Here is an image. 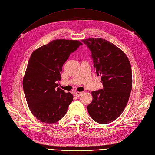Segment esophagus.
I'll return each instance as SVG.
<instances>
[{
	"label": "esophagus",
	"instance_id": "1",
	"mask_svg": "<svg viewBox=\"0 0 155 155\" xmlns=\"http://www.w3.org/2000/svg\"><path fill=\"white\" fill-rule=\"evenodd\" d=\"M82 94V92H76V93H75V95H76V96L77 97H80Z\"/></svg>",
	"mask_w": 155,
	"mask_h": 155
}]
</instances>
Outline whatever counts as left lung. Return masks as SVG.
Listing matches in <instances>:
<instances>
[{
	"label": "left lung",
	"instance_id": "1",
	"mask_svg": "<svg viewBox=\"0 0 155 155\" xmlns=\"http://www.w3.org/2000/svg\"><path fill=\"white\" fill-rule=\"evenodd\" d=\"M91 52L97 76L103 88L92 91L93 101L87 106L90 117L100 124L110 123L123 112L132 88L130 61L120 48L101 38L82 40Z\"/></svg>",
	"mask_w": 155,
	"mask_h": 155
}]
</instances>
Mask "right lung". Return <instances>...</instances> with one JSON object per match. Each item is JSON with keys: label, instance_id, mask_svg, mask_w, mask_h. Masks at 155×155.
Instances as JSON below:
<instances>
[{"label": "right lung", "instance_id": "obj_1", "mask_svg": "<svg viewBox=\"0 0 155 155\" xmlns=\"http://www.w3.org/2000/svg\"><path fill=\"white\" fill-rule=\"evenodd\" d=\"M82 45L78 40H54L31 55L23 79L28 107L37 119L52 124L66 114L73 96L58 87L62 65L70 54Z\"/></svg>", "mask_w": 155, "mask_h": 155}]
</instances>
